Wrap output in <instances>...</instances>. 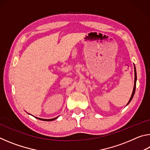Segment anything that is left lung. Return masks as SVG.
Listing matches in <instances>:
<instances>
[{
  "label": "left lung",
  "instance_id": "1",
  "mask_svg": "<svg viewBox=\"0 0 150 150\" xmlns=\"http://www.w3.org/2000/svg\"><path fill=\"white\" fill-rule=\"evenodd\" d=\"M134 76H135V77H134V89L132 91V94L131 95V97L130 98V100H129L128 104H127L126 105H128L129 103H130V101L132 100V99L133 98V96L134 95V93H135V91H136V80H137V76H136V67H135V65H134Z\"/></svg>",
  "mask_w": 150,
  "mask_h": 150
}]
</instances>
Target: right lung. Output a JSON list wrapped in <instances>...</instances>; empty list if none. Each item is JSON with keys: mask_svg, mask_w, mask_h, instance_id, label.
Here are the masks:
<instances>
[{"mask_svg": "<svg viewBox=\"0 0 150 150\" xmlns=\"http://www.w3.org/2000/svg\"><path fill=\"white\" fill-rule=\"evenodd\" d=\"M38 119H39V120H44V121H52V120H54L55 119H57L58 117L56 118H52V119H43V118H38V117H35Z\"/></svg>", "mask_w": 150, "mask_h": 150, "instance_id": "1", "label": "right lung"}]
</instances>
